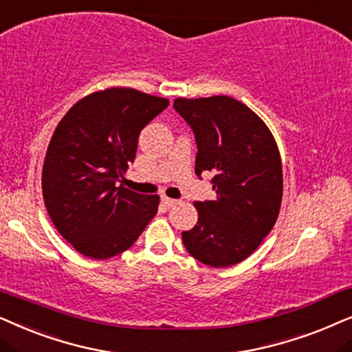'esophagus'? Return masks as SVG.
Listing matches in <instances>:
<instances>
[{"label": "esophagus", "mask_w": 352, "mask_h": 352, "mask_svg": "<svg viewBox=\"0 0 352 352\" xmlns=\"http://www.w3.org/2000/svg\"><path fill=\"white\" fill-rule=\"evenodd\" d=\"M162 203L167 206V208H172V206H175L179 201L177 199H172V198H167V196H162Z\"/></svg>", "instance_id": "1"}]
</instances>
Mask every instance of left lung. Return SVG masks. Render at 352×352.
Returning <instances> with one entry per match:
<instances>
[{"label": "left lung", "mask_w": 352, "mask_h": 352, "mask_svg": "<svg viewBox=\"0 0 352 352\" xmlns=\"http://www.w3.org/2000/svg\"><path fill=\"white\" fill-rule=\"evenodd\" d=\"M173 107L195 133L196 175L214 172V201H196L198 223L182 233L186 251L210 267H230L257 250L277 222L282 159L269 127L230 96L186 100Z\"/></svg>", "instance_id": "left-lung-1"}]
</instances>
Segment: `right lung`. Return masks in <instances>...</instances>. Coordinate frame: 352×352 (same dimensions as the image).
<instances>
[{
    "instance_id": "add662e5",
    "label": "right lung",
    "mask_w": 352,
    "mask_h": 352,
    "mask_svg": "<svg viewBox=\"0 0 352 352\" xmlns=\"http://www.w3.org/2000/svg\"><path fill=\"white\" fill-rule=\"evenodd\" d=\"M168 100L133 88L82 98L56 127L41 188L54 227L80 254L109 259L137 241L157 212V195L116 186L133 162L140 132Z\"/></svg>"
}]
</instances>
